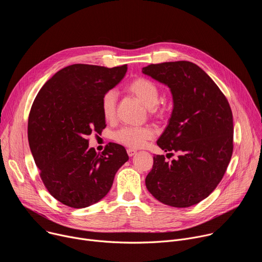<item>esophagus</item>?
Masks as SVG:
<instances>
[{
  "label": "esophagus",
  "mask_w": 262,
  "mask_h": 262,
  "mask_svg": "<svg viewBox=\"0 0 262 262\" xmlns=\"http://www.w3.org/2000/svg\"><path fill=\"white\" fill-rule=\"evenodd\" d=\"M136 154H137V151L134 150V149H130V148L127 149V155H128V157L132 158V157H134Z\"/></svg>",
  "instance_id": "obj_1"
}]
</instances>
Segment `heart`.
I'll list each match as a JSON object with an SVG mask.
<instances>
[{"label":"heart","instance_id":"heart-1","mask_svg":"<svg viewBox=\"0 0 262 262\" xmlns=\"http://www.w3.org/2000/svg\"><path fill=\"white\" fill-rule=\"evenodd\" d=\"M127 91L146 107L151 108V111L155 112V108L152 107L157 105L160 98V91L155 83L144 78H138L127 86ZM117 97V92L115 90H110L105 92L101 98V113L103 118L107 121L115 118ZM154 137L155 130L150 126H124L113 135L116 142L129 148H141Z\"/></svg>","mask_w":262,"mask_h":262}]
</instances>
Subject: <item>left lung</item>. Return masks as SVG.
Masks as SVG:
<instances>
[{
    "instance_id": "8db88e82",
    "label": "left lung",
    "mask_w": 262,
    "mask_h": 262,
    "mask_svg": "<svg viewBox=\"0 0 262 262\" xmlns=\"http://www.w3.org/2000/svg\"><path fill=\"white\" fill-rule=\"evenodd\" d=\"M142 72L170 89L173 110L157 143L167 155H178L171 163L164 156L154 157L146 188L166 205L190 207L209 196L230 162V105L208 74L192 62L151 64Z\"/></svg>"
}]
</instances>
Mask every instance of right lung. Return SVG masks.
<instances>
[{"label":"right lung","mask_w":262,"mask_h":262,"mask_svg":"<svg viewBox=\"0 0 262 262\" xmlns=\"http://www.w3.org/2000/svg\"><path fill=\"white\" fill-rule=\"evenodd\" d=\"M126 66H67L45 84L33 102L28 139L35 164L50 194L69 207L100 201L128 161L123 146L110 143L99 155L87 140L106 126L101 98L121 82Z\"/></svg>","instance_id":"1"}]
</instances>
